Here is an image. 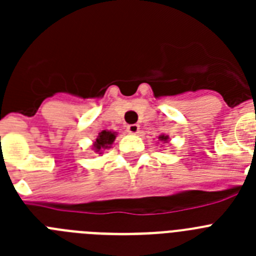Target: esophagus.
<instances>
[{"label":"esophagus","mask_w":256,"mask_h":256,"mask_svg":"<svg viewBox=\"0 0 256 256\" xmlns=\"http://www.w3.org/2000/svg\"><path fill=\"white\" fill-rule=\"evenodd\" d=\"M138 130H140L138 124H130V126H126V132L130 133V134H137Z\"/></svg>","instance_id":"1"}]
</instances>
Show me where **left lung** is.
I'll return each instance as SVG.
<instances>
[{"mask_svg": "<svg viewBox=\"0 0 256 256\" xmlns=\"http://www.w3.org/2000/svg\"><path fill=\"white\" fill-rule=\"evenodd\" d=\"M159 140H160V141H162V142H168L169 137H168V136L162 134V136H159Z\"/></svg>", "mask_w": 256, "mask_h": 256, "instance_id": "8db88e82", "label": "left lung"}]
</instances>
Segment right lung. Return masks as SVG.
Masks as SVG:
<instances>
[{"label": "right lung", "mask_w": 256, "mask_h": 256, "mask_svg": "<svg viewBox=\"0 0 256 256\" xmlns=\"http://www.w3.org/2000/svg\"><path fill=\"white\" fill-rule=\"evenodd\" d=\"M116 138V132H112V130H102L98 133L96 141L94 142V150L98 154H102L104 150L112 148V142Z\"/></svg>", "instance_id": "right-lung-1"}]
</instances>
